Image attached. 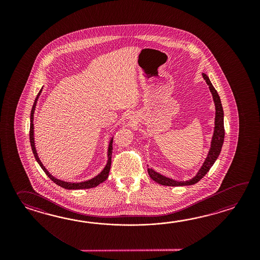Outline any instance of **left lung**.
I'll list each match as a JSON object with an SVG mask.
<instances>
[{"mask_svg":"<svg viewBox=\"0 0 260 260\" xmlns=\"http://www.w3.org/2000/svg\"><path fill=\"white\" fill-rule=\"evenodd\" d=\"M203 77L205 80L206 83L208 84L209 89H210L211 93L213 94V100L216 105V118H215V131L212 138V142H211V148L209 150L208 156L206 157L205 162L203 166L201 167L198 174L191 179H189L188 181H177L174 180L170 177H165L162 175H160L159 173L154 171L153 169L149 168L148 173H149V177L151 179H153L155 182L159 183L160 185L164 186H188V185H193L195 183L200 181L203 177H205L207 174V172L210 170L211 167L215 164L217 157L220 154L221 149H222V145L224 142V137H225V129H224V111L221 104L220 98L217 94L216 89L213 86V84L211 83L209 78L207 77V75L203 73Z\"/></svg>","mask_w":260,"mask_h":260,"instance_id":"obj_1","label":"left lung"}]
</instances>
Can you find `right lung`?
Listing matches in <instances>:
<instances>
[{"label":"right lung","mask_w":260,"mask_h":260,"mask_svg":"<svg viewBox=\"0 0 260 260\" xmlns=\"http://www.w3.org/2000/svg\"><path fill=\"white\" fill-rule=\"evenodd\" d=\"M42 90L43 88L40 90L39 93L37 94L35 101H34V106H32V109L30 111V126H29V140H30V146H31V149H32V152H34V157L36 160L38 161L40 166L42 167V169L44 170V173L46 174V176L49 177L50 179L55 183L56 185L60 186L62 188H67V189H82V188H91L96 187L98 185H100V183L104 182L106 179L109 177V173H110V169H111V154H112V138H111V142H110V146H109V150H108V162L106 165L105 168L103 169V171L100 173V175H98L96 177L87 180V181H84V182H79V183H72V182H66V181H63L60 179H57L55 177H53L49 172L46 170V168L43 166L42 161L40 160L39 157L37 155L36 152V149H35V145H34V113L35 111V107H36V103H37V100L39 99V95L42 93Z\"/></svg>","instance_id":"add662e5"}]
</instances>
